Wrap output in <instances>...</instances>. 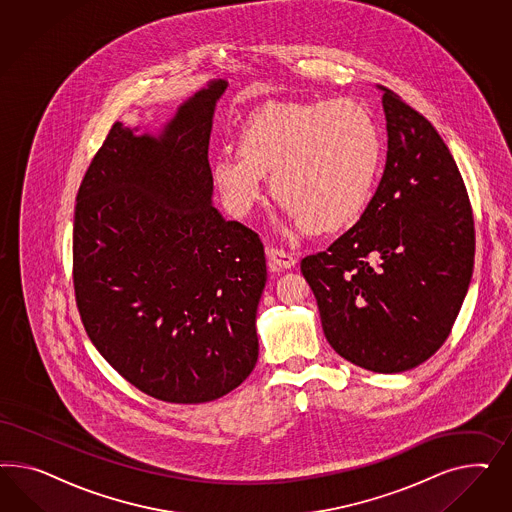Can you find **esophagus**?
I'll return each instance as SVG.
<instances>
[{"mask_svg": "<svg viewBox=\"0 0 512 512\" xmlns=\"http://www.w3.org/2000/svg\"><path fill=\"white\" fill-rule=\"evenodd\" d=\"M266 257L272 266L276 268H293L296 264L295 255L285 251V249L268 248L266 249Z\"/></svg>", "mask_w": 512, "mask_h": 512, "instance_id": "1", "label": "esophagus"}]
</instances>
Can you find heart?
Returning <instances> with one entry per match:
<instances>
[{
    "label": "heart",
    "mask_w": 512,
    "mask_h": 512,
    "mask_svg": "<svg viewBox=\"0 0 512 512\" xmlns=\"http://www.w3.org/2000/svg\"><path fill=\"white\" fill-rule=\"evenodd\" d=\"M240 154H219L212 180L238 217L263 199L264 174L287 221L328 233L355 223L372 201L383 161V133L355 99L274 103L249 116Z\"/></svg>",
    "instance_id": "b5f03b06"
}]
</instances>
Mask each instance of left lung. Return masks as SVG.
<instances>
[{
  "label": "left lung",
  "instance_id": "1",
  "mask_svg": "<svg viewBox=\"0 0 512 512\" xmlns=\"http://www.w3.org/2000/svg\"><path fill=\"white\" fill-rule=\"evenodd\" d=\"M385 172L357 225L300 270L317 298L326 340L375 373L417 368L449 338L475 261L462 174L417 110L381 88Z\"/></svg>",
  "mask_w": 512,
  "mask_h": 512
}]
</instances>
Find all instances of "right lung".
I'll return each instance as SVG.
<instances>
[{"label":"right lung","mask_w":512,"mask_h":512,"mask_svg":"<svg viewBox=\"0 0 512 512\" xmlns=\"http://www.w3.org/2000/svg\"><path fill=\"white\" fill-rule=\"evenodd\" d=\"M227 86L208 82L159 135L116 122L78 189L82 323L116 372L163 402L217 400L259 357L263 242L212 206L208 144Z\"/></svg>","instance_id":"add662e5"}]
</instances>
